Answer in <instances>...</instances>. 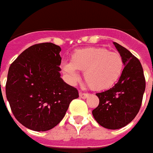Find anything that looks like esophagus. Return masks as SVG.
Returning a JSON list of instances; mask_svg holds the SVG:
<instances>
[{
    "instance_id": "34e87169",
    "label": "esophagus",
    "mask_w": 153,
    "mask_h": 153,
    "mask_svg": "<svg viewBox=\"0 0 153 153\" xmlns=\"http://www.w3.org/2000/svg\"><path fill=\"white\" fill-rule=\"evenodd\" d=\"M89 95H90L89 94L82 93V92H80V93H79V97L82 98H83V99H85V98H88Z\"/></svg>"
}]
</instances>
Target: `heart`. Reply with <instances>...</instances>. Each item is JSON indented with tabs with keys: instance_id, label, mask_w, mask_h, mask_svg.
Listing matches in <instances>:
<instances>
[{
	"instance_id": "heart-1",
	"label": "heart",
	"mask_w": 153,
	"mask_h": 153,
	"mask_svg": "<svg viewBox=\"0 0 153 153\" xmlns=\"http://www.w3.org/2000/svg\"><path fill=\"white\" fill-rule=\"evenodd\" d=\"M62 68L72 82H76L80 78L78 71H84V80L90 87L102 91L110 88L118 81L123 71L124 62L119 53L93 47L75 50L71 62L63 61Z\"/></svg>"
}]
</instances>
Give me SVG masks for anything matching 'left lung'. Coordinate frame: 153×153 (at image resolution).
I'll use <instances>...</instances> for the list:
<instances>
[{
  "label": "left lung",
  "instance_id": "1",
  "mask_svg": "<svg viewBox=\"0 0 153 153\" xmlns=\"http://www.w3.org/2000/svg\"><path fill=\"white\" fill-rule=\"evenodd\" d=\"M114 44L123 59L125 67L112 88L96 94L99 105L92 111L96 121L109 129L122 128L135 118L145 90L144 71L139 59L117 43Z\"/></svg>",
  "mask_w": 153,
  "mask_h": 153
}]
</instances>
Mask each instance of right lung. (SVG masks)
<instances>
[{"instance_id": "1", "label": "right lung", "mask_w": 153, "mask_h": 153, "mask_svg": "<svg viewBox=\"0 0 153 153\" xmlns=\"http://www.w3.org/2000/svg\"><path fill=\"white\" fill-rule=\"evenodd\" d=\"M61 48L52 43L32 45L8 69L7 100L16 119L26 128L50 130L62 121L76 88L61 78Z\"/></svg>"}]
</instances>
